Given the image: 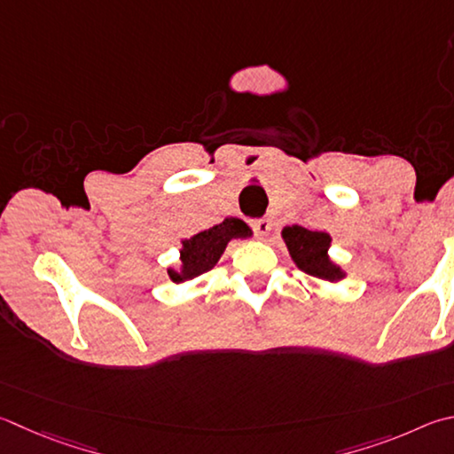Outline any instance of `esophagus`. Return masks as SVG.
<instances>
[{"label":"esophagus","instance_id":"34e87169","mask_svg":"<svg viewBox=\"0 0 454 454\" xmlns=\"http://www.w3.org/2000/svg\"><path fill=\"white\" fill-rule=\"evenodd\" d=\"M250 226H252V230L255 232V236H260V238L268 236L270 228H271V224H270L266 218H255V220H252Z\"/></svg>","mask_w":454,"mask_h":454}]
</instances>
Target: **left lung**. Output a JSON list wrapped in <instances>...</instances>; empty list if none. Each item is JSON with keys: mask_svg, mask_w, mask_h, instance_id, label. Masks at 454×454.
Listing matches in <instances>:
<instances>
[{"mask_svg": "<svg viewBox=\"0 0 454 454\" xmlns=\"http://www.w3.org/2000/svg\"><path fill=\"white\" fill-rule=\"evenodd\" d=\"M282 236L294 262L298 263L301 271L319 279H327V282H337L343 278V271L327 258L332 238L325 232H313V230L303 226H287L284 228Z\"/></svg>", "mask_w": 454, "mask_h": 454, "instance_id": "1", "label": "left lung"}]
</instances>
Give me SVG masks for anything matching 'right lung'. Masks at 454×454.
I'll return each mask as SVG.
<instances>
[{
	"instance_id": "1",
	"label": "right lung",
	"mask_w": 454,
	"mask_h": 454,
	"mask_svg": "<svg viewBox=\"0 0 454 454\" xmlns=\"http://www.w3.org/2000/svg\"><path fill=\"white\" fill-rule=\"evenodd\" d=\"M250 234V228L246 226L242 220L226 218L224 222H220V224L192 236L191 240H184L183 250H180L183 270H168L170 279L175 284H180L184 282V279H192L204 274V271L212 270L214 263L220 260L222 252L226 250V244L232 240V238H246Z\"/></svg>"
}]
</instances>
